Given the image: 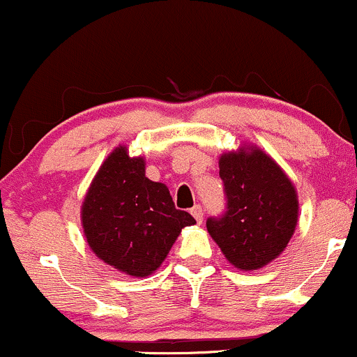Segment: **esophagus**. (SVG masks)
<instances>
[{"instance_id": "esophagus-1", "label": "esophagus", "mask_w": 357, "mask_h": 357, "mask_svg": "<svg viewBox=\"0 0 357 357\" xmlns=\"http://www.w3.org/2000/svg\"><path fill=\"white\" fill-rule=\"evenodd\" d=\"M191 215L195 216V220L198 221V223H202L203 221V208H202V204H195V206L191 208Z\"/></svg>"}]
</instances>
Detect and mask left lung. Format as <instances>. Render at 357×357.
I'll return each instance as SVG.
<instances>
[{"label": "left lung", "mask_w": 357, "mask_h": 357, "mask_svg": "<svg viewBox=\"0 0 357 357\" xmlns=\"http://www.w3.org/2000/svg\"><path fill=\"white\" fill-rule=\"evenodd\" d=\"M220 178L227 206L206 220L208 231L236 268H261L284 252L296 230L294 184L260 149L221 155Z\"/></svg>", "instance_id": "1"}]
</instances>
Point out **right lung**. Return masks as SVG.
<instances>
[{
	"label": "right lung",
	"instance_id": "obj_1",
	"mask_svg": "<svg viewBox=\"0 0 357 357\" xmlns=\"http://www.w3.org/2000/svg\"><path fill=\"white\" fill-rule=\"evenodd\" d=\"M90 248L110 267L146 277L162 264L184 227L196 220L176 210L169 190L146 178L144 159L117 147L93 178L82 206Z\"/></svg>",
	"mask_w": 357,
	"mask_h": 357
}]
</instances>
